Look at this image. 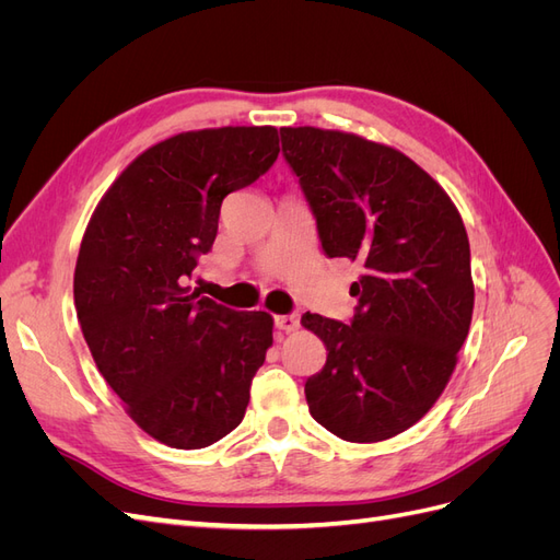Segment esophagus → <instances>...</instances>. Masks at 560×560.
I'll return each instance as SVG.
<instances>
[{
	"instance_id": "1",
	"label": "esophagus",
	"mask_w": 560,
	"mask_h": 560,
	"mask_svg": "<svg viewBox=\"0 0 560 560\" xmlns=\"http://www.w3.org/2000/svg\"><path fill=\"white\" fill-rule=\"evenodd\" d=\"M276 327L280 331H296L299 329V315L292 313V315H276Z\"/></svg>"
}]
</instances>
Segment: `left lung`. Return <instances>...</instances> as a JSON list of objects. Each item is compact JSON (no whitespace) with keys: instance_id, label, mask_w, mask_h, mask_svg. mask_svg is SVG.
I'll return each mask as SVG.
<instances>
[{"instance_id":"left-lung-1","label":"left lung","mask_w":560,"mask_h":560,"mask_svg":"<svg viewBox=\"0 0 560 560\" xmlns=\"http://www.w3.org/2000/svg\"><path fill=\"white\" fill-rule=\"evenodd\" d=\"M280 138L322 249L362 268L350 325L301 317L327 348L306 381L308 411L343 442H383L442 397L467 338L474 280L463 217L395 147L313 126L280 128Z\"/></svg>"}]
</instances>
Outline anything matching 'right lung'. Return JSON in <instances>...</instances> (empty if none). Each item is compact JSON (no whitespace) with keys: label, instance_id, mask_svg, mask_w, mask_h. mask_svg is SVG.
I'll return each instance as SVG.
<instances>
[{"label":"right lung","instance_id":"right-lung-1","mask_svg":"<svg viewBox=\"0 0 560 560\" xmlns=\"http://www.w3.org/2000/svg\"><path fill=\"white\" fill-rule=\"evenodd\" d=\"M280 154L278 128L177 132L100 198L74 268V308L95 366L135 425L196 451L241 425L273 317L235 313L186 280L208 254L222 200Z\"/></svg>","mask_w":560,"mask_h":560}]
</instances>
